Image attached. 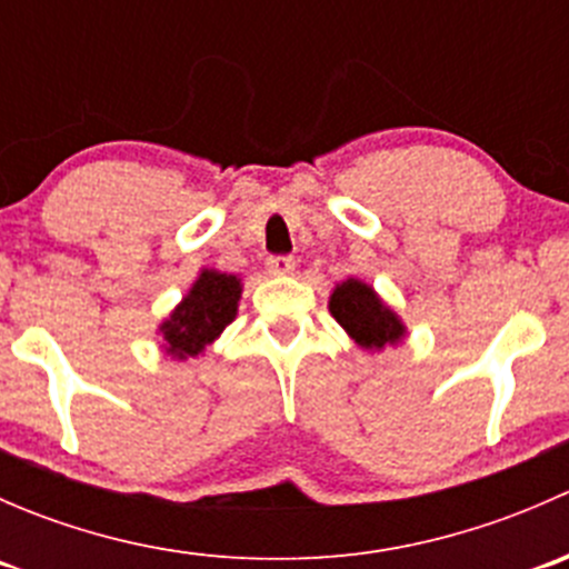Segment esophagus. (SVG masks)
Masks as SVG:
<instances>
[{
    "label": "esophagus",
    "mask_w": 569,
    "mask_h": 569,
    "mask_svg": "<svg viewBox=\"0 0 569 569\" xmlns=\"http://www.w3.org/2000/svg\"><path fill=\"white\" fill-rule=\"evenodd\" d=\"M267 269L272 274H291L295 272V258L291 256H269Z\"/></svg>",
    "instance_id": "obj_1"
}]
</instances>
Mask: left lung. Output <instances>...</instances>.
<instances>
[{"label": "left lung", "mask_w": 569, "mask_h": 569, "mask_svg": "<svg viewBox=\"0 0 569 569\" xmlns=\"http://www.w3.org/2000/svg\"><path fill=\"white\" fill-rule=\"evenodd\" d=\"M330 313L338 325L366 349H382L405 336V327L391 308L380 302L371 286L349 278L330 297Z\"/></svg>", "instance_id": "obj_1"}]
</instances>
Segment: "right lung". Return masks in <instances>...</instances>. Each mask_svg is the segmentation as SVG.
I'll return each mask as SVG.
<instances>
[{
  "label": "right lung",
  "mask_w": 569,
  "mask_h": 569,
  "mask_svg": "<svg viewBox=\"0 0 569 569\" xmlns=\"http://www.w3.org/2000/svg\"><path fill=\"white\" fill-rule=\"evenodd\" d=\"M242 295L239 278L222 272H203L173 317L162 325L168 352L176 358H194L231 325Z\"/></svg>",
  "instance_id": "obj_1"
}]
</instances>
